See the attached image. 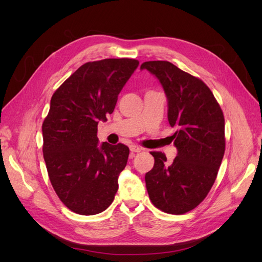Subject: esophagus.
Returning a JSON list of instances; mask_svg holds the SVG:
<instances>
[{
    "label": "esophagus",
    "instance_id": "1",
    "mask_svg": "<svg viewBox=\"0 0 262 262\" xmlns=\"http://www.w3.org/2000/svg\"><path fill=\"white\" fill-rule=\"evenodd\" d=\"M130 150L131 152L139 153V152H141V150H143V148H142L141 146H138V145H130Z\"/></svg>",
    "mask_w": 262,
    "mask_h": 262
}]
</instances>
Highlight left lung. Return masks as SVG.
Wrapping results in <instances>:
<instances>
[{
    "mask_svg": "<svg viewBox=\"0 0 262 262\" xmlns=\"http://www.w3.org/2000/svg\"><path fill=\"white\" fill-rule=\"evenodd\" d=\"M161 83L167 98V118L177 156L167 162L150 152L154 166L145 173L149 199L169 214H184L199 205L211 190L225 152V122L209 87L168 61L141 66Z\"/></svg>",
    "mask_w": 262,
    "mask_h": 262,
    "instance_id": "8db88e82",
    "label": "left lung"
}]
</instances>
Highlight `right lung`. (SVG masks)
I'll return each mask as SVG.
<instances>
[{
    "instance_id": "add662e5",
    "label": "right lung",
    "mask_w": 262,
    "mask_h": 262,
    "mask_svg": "<svg viewBox=\"0 0 262 262\" xmlns=\"http://www.w3.org/2000/svg\"><path fill=\"white\" fill-rule=\"evenodd\" d=\"M138 67L134 59L87 62L52 95L42 124L43 158L55 193L77 214H98L115 199L130 150L121 143L99 144L97 125L114 113Z\"/></svg>"
}]
</instances>
